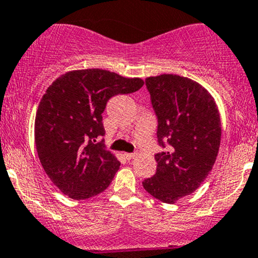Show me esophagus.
I'll use <instances>...</instances> for the list:
<instances>
[{
  "label": "esophagus",
  "mask_w": 258,
  "mask_h": 258,
  "mask_svg": "<svg viewBox=\"0 0 258 258\" xmlns=\"http://www.w3.org/2000/svg\"><path fill=\"white\" fill-rule=\"evenodd\" d=\"M124 157L127 160H134V158L137 157V153H124Z\"/></svg>",
  "instance_id": "34e87169"
}]
</instances>
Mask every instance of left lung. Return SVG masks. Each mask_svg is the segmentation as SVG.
Wrapping results in <instances>:
<instances>
[{"instance_id":"8db88e82","label":"left lung","mask_w":258,"mask_h":258,"mask_svg":"<svg viewBox=\"0 0 258 258\" xmlns=\"http://www.w3.org/2000/svg\"><path fill=\"white\" fill-rule=\"evenodd\" d=\"M157 116V170L142 184L151 196L175 204L192 194L215 165L221 144V119L215 100L200 83L177 75L146 79Z\"/></svg>"}]
</instances>
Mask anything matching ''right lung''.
I'll use <instances>...</instances> for the list:
<instances>
[{
    "label": "right lung",
    "mask_w": 258,
    "mask_h": 258,
    "mask_svg": "<svg viewBox=\"0 0 258 258\" xmlns=\"http://www.w3.org/2000/svg\"><path fill=\"white\" fill-rule=\"evenodd\" d=\"M141 79L100 69L77 70L52 82L35 119V142L47 176L70 199L86 200L105 191L119 161L96 142L105 135L102 113L116 95L139 91Z\"/></svg>",
    "instance_id": "1"
}]
</instances>
